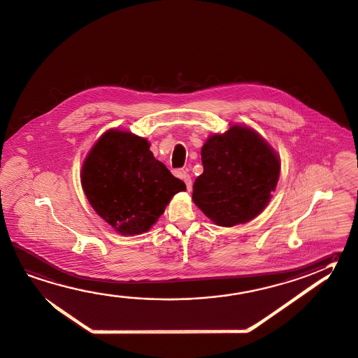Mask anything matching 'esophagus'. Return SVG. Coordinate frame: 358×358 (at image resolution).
Wrapping results in <instances>:
<instances>
[{"label":"esophagus","instance_id":"esophagus-1","mask_svg":"<svg viewBox=\"0 0 358 358\" xmlns=\"http://www.w3.org/2000/svg\"><path fill=\"white\" fill-rule=\"evenodd\" d=\"M180 178L184 180L185 185H187V188H188L189 192H190V190H192V178L189 176L188 171L182 170V171H180Z\"/></svg>","mask_w":358,"mask_h":358}]
</instances>
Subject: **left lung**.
Returning <instances> with one entry per match:
<instances>
[{
	"instance_id": "1",
	"label": "left lung",
	"mask_w": 358,
	"mask_h": 358,
	"mask_svg": "<svg viewBox=\"0 0 358 358\" xmlns=\"http://www.w3.org/2000/svg\"><path fill=\"white\" fill-rule=\"evenodd\" d=\"M201 163L193 201L220 227L243 224L261 214L280 171L277 152L253 129L241 125L210 135L201 148Z\"/></svg>"
}]
</instances>
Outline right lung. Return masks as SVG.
I'll return each mask as SVG.
<instances>
[{"mask_svg": "<svg viewBox=\"0 0 358 358\" xmlns=\"http://www.w3.org/2000/svg\"><path fill=\"white\" fill-rule=\"evenodd\" d=\"M81 185L94 210L122 236L152 228L184 182L154 158L138 135L110 129L87 154Z\"/></svg>", "mask_w": 358, "mask_h": 358, "instance_id": "add662e5", "label": "right lung"}]
</instances>
